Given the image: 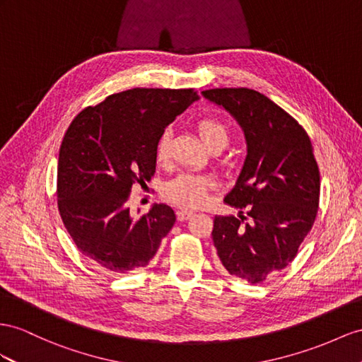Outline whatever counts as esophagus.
Wrapping results in <instances>:
<instances>
[{
    "instance_id": "esophagus-1",
    "label": "esophagus",
    "mask_w": 362,
    "mask_h": 362,
    "mask_svg": "<svg viewBox=\"0 0 362 362\" xmlns=\"http://www.w3.org/2000/svg\"><path fill=\"white\" fill-rule=\"evenodd\" d=\"M194 214L191 211H188V209H180V211H177V220L179 221H187L188 218H191Z\"/></svg>"
}]
</instances>
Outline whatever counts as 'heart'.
Masks as SVG:
<instances>
[{
  "instance_id": "heart-1",
  "label": "heart",
  "mask_w": 362,
  "mask_h": 362,
  "mask_svg": "<svg viewBox=\"0 0 362 362\" xmlns=\"http://www.w3.org/2000/svg\"><path fill=\"white\" fill-rule=\"evenodd\" d=\"M197 132L209 150H223L230 139V129L218 117H203L197 124ZM173 133L165 128L156 142V160L166 165L171 160ZM216 188V180L205 174H180L163 187V197L182 208H202L208 202V192Z\"/></svg>"
}]
</instances>
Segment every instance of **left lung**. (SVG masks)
I'll use <instances>...</instances> for the list:
<instances>
[{
  "mask_svg": "<svg viewBox=\"0 0 362 362\" xmlns=\"http://www.w3.org/2000/svg\"><path fill=\"white\" fill-rule=\"evenodd\" d=\"M203 96L242 125L247 156L225 203L247 214L216 216L212 240L225 269L252 284L298 254L320 205V170L309 134L289 113L251 88H211Z\"/></svg>",
  "mask_w": 362,
  "mask_h": 362,
  "instance_id": "8db88e82",
  "label": "left lung"
}]
</instances>
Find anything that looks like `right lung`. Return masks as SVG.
Here are the masks:
<instances>
[{
  "label": "right lung",
  "mask_w": 362,
  "mask_h": 362,
  "mask_svg": "<svg viewBox=\"0 0 362 362\" xmlns=\"http://www.w3.org/2000/svg\"><path fill=\"white\" fill-rule=\"evenodd\" d=\"M197 99L194 88H132L71 120L59 148L58 209L81 254L100 271L145 267L171 230V206L133 217L127 203L134 185L156 171L157 137Z\"/></svg>",
  "instance_id": "obj_1"
}]
</instances>
